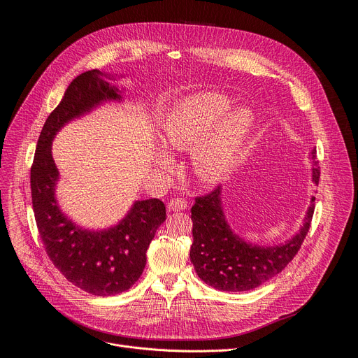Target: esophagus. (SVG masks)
Masks as SVG:
<instances>
[{
	"label": "esophagus",
	"instance_id": "esophagus-1",
	"mask_svg": "<svg viewBox=\"0 0 358 358\" xmlns=\"http://www.w3.org/2000/svg\"><path fill=\"white\" fill-rule=\"evenodd\" d=\"M187 206H189V203H187V200L184 197H174L168 201V210L169 212H180V210L187 209Z\"/></svg>",
	"mask_w": 358,
	"mask_h": 358
}]
</instances>
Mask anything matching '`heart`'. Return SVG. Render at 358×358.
Wrapping results in <instances>:
<instances>
[{"instance_id": "obj_1", "label": "heart", "mask_w": 358, "mask_h": 358, "mask_svg": "<svg viewBox=\"0 0 358 358\" xmlns=\"http://www.w3.org/2000/svg\"><path fill=\"white\" fill-rule=\"evenodd\" d=\"M231 100L216 92H200L185 99L168 117L164 141L174 149H193V165L204 182L227 178L238 164L252 124L247 110L228 114ZM164 164H169L165 157Z\"/></svg>"}]
</instances>
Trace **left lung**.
Here are the masks:
<instances>
[{"instance_id":"obj_1","label":"left lung","mask_w":358,"mask_h":358,"mask_svg":"<svg viewBox=\"0 0 358 358\" xmlns=\"http://www.w3.org/2000/svg\"><path fill=\"white\" fill-rule=\"evenodd\" d=\"M315 155V150L312 152ZM313 182L317 185L321 169L315 162ZM315 197L306 213L303 228L290 241L277 247H258L235 235L224 220L220 185L194 199L192 206L193 245L190 259L196 273L222 292H247L266 283L283 271L296 257L309 232L315 210Z\"/></svg>"}]
</instances>
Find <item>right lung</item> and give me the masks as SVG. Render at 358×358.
Listing matches in <instances>:
<instances>
[{
  "label": "right lung",
  "mask_w": 358,
  "mask_h": 358,
  "mask_svg": "<svg viewBox=\"0 0 358 358\" xmlns=\"http://www.w3.org/2000/svg\"><path fill=\"white\" fill-rule=\"evenodd\" d=\"M110 99H120L119 90L104 80L101 71L78 75L46 119L30 168L33 212L46 254L68 281L94 296L119 294L136 283L149 243L166 219L159 199L141 200L117 227L90 232L75 227L56 204L58 169L50 150L55 134L71 119Z\"/></svg>",
  "instance_id": "obj_1"
}]
</instances>
